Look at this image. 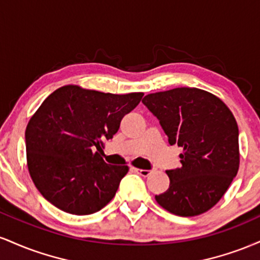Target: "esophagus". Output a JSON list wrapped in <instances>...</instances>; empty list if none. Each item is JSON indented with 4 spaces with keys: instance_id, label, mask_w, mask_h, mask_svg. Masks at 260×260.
<instances>
[{
    "instance_id": "obj_1",
    "label": "esophagus",
    "mask_w": 260,
    "mask_h": 260,
    "mask_svg": "<svg viewBox=\"0 0 260 260\" xmlns=\"http://www.w3.org/2000/svg\"><path fill=\"white\" fill-rule=\"evenodd\" d=\"M134 172H137V174L143 176V177H148L149 175L151 174L150 170H142V169H132Z\"/></svg>"
}]
</instances>
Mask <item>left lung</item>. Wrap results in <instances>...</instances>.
<instances>
[{
  "label": "left lung",
  "instance_id": "8db88e82",
  "mask_svg": "<svg viewBox=\"0 0 260 260\" xmlns=\"http://www.w3.org/2000/svg\"><path fill=\"white\" fill-rule=\"evenodd\" d=\"M171 145L183 149L181 168L168 170L170 186L155 199L178 216H196L216 204L240 166L238 127L219 98L197 88L149 94L142 101Z\"/></svg>",
  "mask_w": 260,
  "mask_h": 260
}]
</instances>
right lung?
I'll use <instances>...</instances> for the list:
<instances>
[{"mask_svg": "<svg viewBox=\"0 0 260 260\" xmlns=\"http://www.w3.org/2000/svg\"><path fill=\"white\" fill-rule=\"evenodd\" d=\"M143 95L64 85L44 100L26 126L25 148L29 174L46 201L73 215L111 201L128 166L106 164L100 153Z\"/></svg>", "mask_w": 260, "mask_h": 260, "instance_id": "add662e5", "label": "right lung"}]
</instances>
